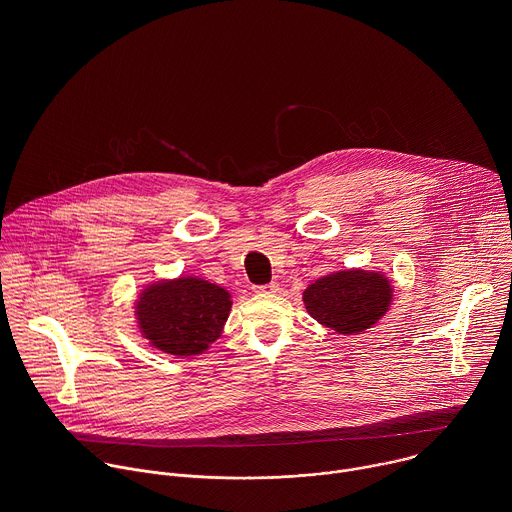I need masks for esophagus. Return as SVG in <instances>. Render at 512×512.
Returning a JSON list of instances; mask_svg holds the SVG:
<instances>
[{
    "mask_svg": "<svg viewBox=\"0 0 512 512\" xmlns=\"http://www.w3.org/2000/svg\"><path fill=\"white\" fill-rule=\"evenodd\" d=\"M253 291H255V294H275V291H279V283L271 281V283H265V285H255Z\"/></svg>",
    "mask_w": 512,
    "mask_h": 512,
    "instance_id": "1",
    "label": "esophagus"
}]
</instances>
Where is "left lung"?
Here are the masks:
<instances>
[{
  "mask_svg": "<svg viewBox=\"0 0 512 512\" xmlns=\"http://www.w3.org/2000/svg\"><path fill=\"white\" fill-rule=\"evenodd\" d=\"M308 314L340 334H358L377 324L391 304L389 279L373 271H338L304 291Z\"/></svg>",
  "mask_w": 512,
  "mask_h": 512,
  "instance_id": "8db88e82",
  "label": "left lung"
}]
</instances>
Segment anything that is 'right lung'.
Instances as JSON below:
<instances>
[{
    "instance_id": "right-lung-1",
    "label": "right lung",
    "mask_w": 512,
    "mask_h": 512,
    "mask_svg": "<svg viewBox=\"0 0 512 512\" xmlns=\"http://www.w3.org/2000/svg\"><path fill=\"white\" fill-rule=\"evenodd\" d=\"M227 289L196 277L154 283L137 302V320L152 346L192 356L208 348L223 332L231 312Z\"/></svg>"
}]
</instances>
